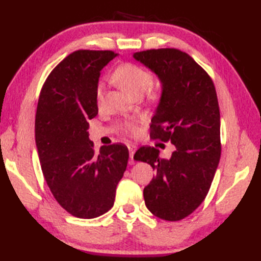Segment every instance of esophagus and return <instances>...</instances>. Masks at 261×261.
I'll return each mask as SVG.
<instances>
[{
    "label": "esophagus",
    "mask_w": 261,
    "mask_h": 261,
    "mask_svg": "<svg viewBox=\"0 0 261 261\" xmlns=\"http://www.w3.org/2000/svg\"><path fill=\"white\" fill-rule=\"evenodd\" d=\"M127 148H129V154H130V159H131V163H132V159H134V154L137 150V147L135 145H129V146H127Z\"/></svg>",
    "instance_id": "esophagus-1"
}]
</instances>
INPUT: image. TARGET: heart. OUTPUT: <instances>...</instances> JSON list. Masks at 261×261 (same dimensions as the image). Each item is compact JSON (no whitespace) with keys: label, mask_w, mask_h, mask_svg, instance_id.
<instances>
[{"label":"heart","mask_w":261,"mask_h":261,"mask_svg":"<svg viewBox=\"0 0 261 261\" xmlns=\"http://www.w3.org/2000/svg\"><path fill=\"white\" fill-rule=\"evenodd\" d=\"M114 81L123 88V90L130 94L131 96L142 95L147 88L150 86L152 82V75L150 71L137 66L135 64H123L115 69L113 74ZM103 96V85L98 84L96 88V99L101 103ZM124 129L130 134H137L139 127L135 123H125Z\"/></svg>","instance_id":"1"}]
</instances>
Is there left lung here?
<instances>
[{"mask_svg":"<svg viewBox=\"0 0 261 261\" xmlns=\"http://www.w3.org/2000/svg\"><path fill=\"white\" fill-rule=\"evenodd\" d=\"M134 58L162 83L150 137L175 146L169 159L160 158L153 147H141L136 152V160L156 170L143 190L145 203L157 218L179 221L206 197L220 162V109L215 87L206 71L178 49H150L135 53Z\"/></svg>","mask_w":261,"mask_h":261,"instance_id":"obj_1","label":"left lung"}]
</instances>
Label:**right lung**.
<instances>
[{"mask_svg": "<svg viewBox=\"0 0 261 261\" xmlns=\"http://www.w3.org/2000/svg\"><path fill=\"white\" fill-rule=\"evenodd\" d=\"M110 50H77L49 74L39 96L36 146L49 190L60 206L81 219H94L113 206L116 185L129 150L121 143L94 151L88 121L98 113L96 88Z\"/></svg>", "mask_w": 261, "mask_h": 261, "instance_id": "add662e5", "label": "right lung"}]
</instances>
